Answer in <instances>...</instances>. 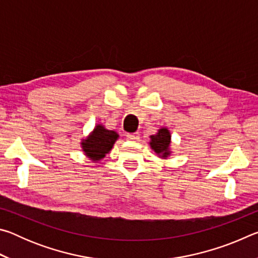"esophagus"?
<instances>
[{"label": "esophagus", "mask_w": 258, "mask_h": 258, "mask_svg": "<svg viewBox=\"0 0 258 258\" xmlns=\"http://www.w3.org/2000/svg\"><path fill=\"white\" fill-rule=\"evenodd\" d=\"M126 138H127V140H130V141H138L140 138V134L139 133H128L127 135H126Z\"/></svg>", "instance_id": "obj_1"}]
</instances>
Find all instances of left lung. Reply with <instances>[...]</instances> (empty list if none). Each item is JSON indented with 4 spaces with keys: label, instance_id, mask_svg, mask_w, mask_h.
<instances>
[{
    "label": "left lung",
    "instance_id": "obj_1",
    "mask_svg": "<svg viewBox=\"0 0 258 258\" xmlns=\"http://www.w3.org/2000/svg\"><path fill=\"white\" fill-rule=\"evenodd\" d=\"M172 135L167 127H160L157 133L151 135L149 146L161 159H167L172 154Z\"/></svg>",
    "mask_w": 258,
    "mask_h": 258
}]
</instances>
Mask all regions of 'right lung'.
Wrapping results in <instances>:
<instances>
[{
  "label": "right lung",
  "mask_w": 258,
  "mask_h": 258,
  "mask_svg": "<svg viewBox=\"0 0 258 258\" xmlns=\"http://www.w3.org/2000/svg\"><path fill=\"white\" fill-rule=\"evenodd\" d=\"M118 138L119 135L116 131L108 130L102 124H97L92 132L82 139V151L92 163H99L111 151Z\"/></svg>",
  "instance_id": "1"
}]
</instances>
